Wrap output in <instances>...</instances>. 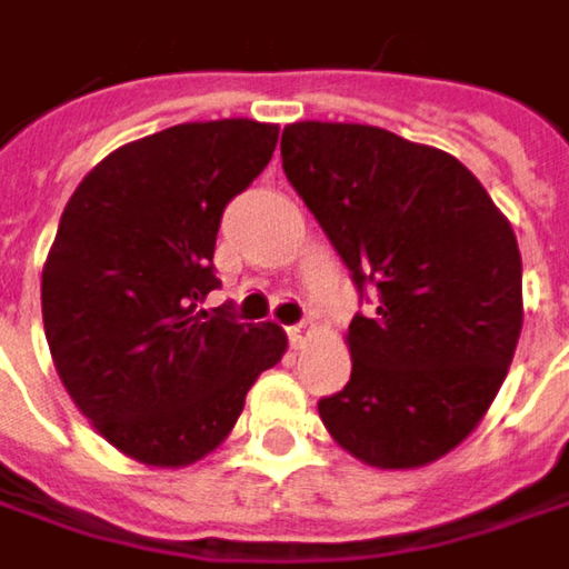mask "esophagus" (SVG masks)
<instances>
[{
	"label": "esophagus",
	"mask_w": 569,
	"mask_h": 569,
	"mask_svg": "<svg viewBox=\"0 0 569 569\" xmlns=\"http://www.w3.org/2000/svg\"><path fill=\"white\" fill-rule=\"evenodd\" d=\"M312 335H316V328H312L309 321H299V325H292V328H289V345L299 351V348H306V341H309Z\"/></svg>",
	"instance_id": "obj_1"
}]
</instances>
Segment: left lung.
<instances>
[{
    "instance_id": "8db88e82",
    "label": "left lung",
    "mask_w": 569,
    "mask_h": 569,
    "mask_svg": "<svg viewBox=\"0 0 569 569\" xmlns=\"http://www.w3.org/2000/svg\"><path fill=\"white\" fill-rule=\"evenodd\" d=\"M280 153L286 180L377 306L353 316L351 380L318 416L370 467L435 463L473 435L516 357V231L457 157L386 128L292 121Z\"/></svg>"
}]
</instances>
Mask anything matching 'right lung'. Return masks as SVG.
<instances>
[{
    "instance_id": "obj_1",
    "label": "right lung",
    "mask_w": 569,
    "mask_h": 569,
    "mask_svg": "<svg viewBox=\"0 0 569 569\" xmlns=\"http://www.w3.org/2000/svg\"><path fill=\"white\" fill-rule=\"evenodd\" d=\"M280 128L186 121L99 160L70 196L41 273L53 367L73 406L124 457L177 470L231 435L280 363V325L199 309L218 289L224 206L270 163Z\"/></svg>"
}]
</instances>
